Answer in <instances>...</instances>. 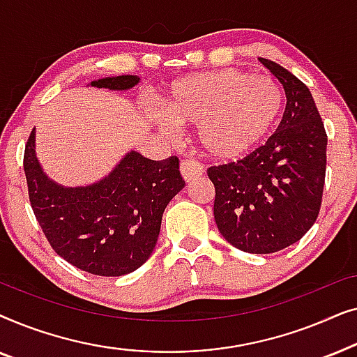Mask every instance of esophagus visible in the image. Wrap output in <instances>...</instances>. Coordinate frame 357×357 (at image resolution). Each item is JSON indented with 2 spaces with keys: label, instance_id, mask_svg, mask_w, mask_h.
Returning a JSON list of instances; mask_svg holds the SVG:
<instances>
[{
  "label": "esophagus",
  "instance_id": "esophagus-1",
  "mask_svg": "<svg viewBox=\"0 0 357 357\" xmlns=\"http://www.w3.org/2000/svg\"><path fill=\"white\" fill-rule=\"evenodd\" d=\"M203 172L204 170L202 165L195 162V160H183V162L180 164V174H182L185 182H192L193 178L202 177Z\"/></svg>",
  "mask_w": 357,
  "mask_h": 357
}]
</instances>
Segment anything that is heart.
<instances>
[{"instance_id":"1","label":"heart","mask_w":357,"mask_h":357,"mask_svg":"<svg viewBox=\"0 0 357 357\" xmlns=\"http://www.w3.org/2000/svg\"><path fill=\"white\" fill-rule=\"evenodd\" d=\"M282 107L284 91L275 77L252 76L238 68L182 77L162 97L167 119L177 126H198L199 148L219 162H237L260 149ZM158 123L170 130L165 120Z\"/></svg>"}]
</instances>
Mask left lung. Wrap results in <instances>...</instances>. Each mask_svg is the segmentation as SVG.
<instances>
[{
    "label": "left lung",
    "instance_id": "obj_1",
    "mask_svg": "<svg viewBox=\"0 0 357 357\" xmlns=\"http://www.w3.org/2000/svg\"><path fill=\"white\" fill-rule=\"evenodd\" d=\"M260 63L286 92V110L265 146L237 162L208 169L214 219L238 250L275 253L305 236L319 216L326 133L309 87L271 60Z\"/></svg>",
    "mask_w": 357,
    "mask_h": 357
}]
</instances>
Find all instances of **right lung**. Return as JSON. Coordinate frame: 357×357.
<instances>
[{"instance_id":"obj_1","label":"right lung","mask_w":357,"mask_h":357,"mask_svg":"<svg viewBox=\"0 0 357 357\" xmlns=\"http://www.w3.org/2000/svg\"><path fill=\"white\" fill-rule=\"evenodd\" d=\"M139 76L94 79L91 87L128 91ZM29 199L53 250L73 266L97 276L138 270L158 243L170 199L185 187L178 159L151 160L130 151L104 178L65 187L43 172L36 154V128L24 153Z\"/></svg>"}]
</instances>
